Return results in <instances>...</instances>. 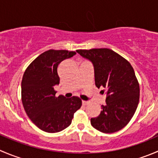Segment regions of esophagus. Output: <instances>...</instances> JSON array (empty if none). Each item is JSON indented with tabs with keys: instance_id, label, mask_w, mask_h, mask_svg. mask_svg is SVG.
<instances>
[{
	"instance_id": "1",
	"label": "esophagus",
	"mask_w": 158,
	"mask_h": 158,
	"mask_svg": "<svg viewBox=\"0 0 158 158\" xmlns=\"http://www.w3.org/2000/svg\"><path fill=\"white\" fill-rule=\"evenodd\" d=\"M82 105L85 106V105H88V104L89 103V101H84V100H82Z\"/></svg>"
}]
</instances>
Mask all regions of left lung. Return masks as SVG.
Returning a JSON list of instances; mask_svg holds the SVG:
<instances>
[{
	"label": "left lung",
	"mask_w": 158,
	"mask_h": 158,
	"mask_svg": "<svg viewBox=\"0 0 158 158\" xmlns=\"http://www.w3.org/2000/svg\"><path fill=\"white\" fill-rule=\"evenodd\" d=\"M76 52L93 63L95 84L106 91V104L101 106L97 117L91 118V125L106 134L123 129L134 116L140 98V87L133 67L109 48Z\"/></svg>",
	"instance_id": "8db88e82"
}]
</instances>
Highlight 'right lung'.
I'll return each instance as SVG.
<instances>
[{
    "mask_svg": "<svg viewBox=\"0 0 158 158\" xmlns=\"http://www.w3.org/2000/svg\"><path fill=\"white\" fill-rule=\"evenodd\" d=\"M76 52L48 50L38 56L27 68L21 82V100L26 113L39 129L57 133L68 127L75 112L82 106L79 97L56 96L59 84L58 66Z\"/></svg>",
    "mask_w": 158,
    "mask_h": 158,
    "instance_id": "add662e5",
    "label": "right lung"
}]
</instances>
